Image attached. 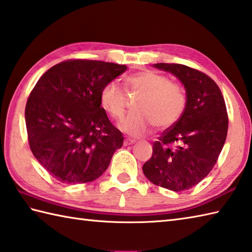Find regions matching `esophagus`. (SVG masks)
Listing matches in <instances>:
<instances>
[{"label": "esophagus", "instance_id": "esophagus-1", "mask_svg": "<svg viewBox=\"0 0 252 252\" xmlns=\"http://www.w3.org/2000/svg\"><path fill=\"white\" fill-rule=\"evenodd\" d=\"M134 142H135V140H132V139H129V137H126L125 141H123V144L126 146V145L133 144V143H134Z\"/></svg>", "mask_w": 252, "mask_h": 252}]
</instances>
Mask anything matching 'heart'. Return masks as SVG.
I'll use <instances>...</instances> for the list:
<instances>
[{"label":"heart","instance_id":"b5f03b06","mask_svg":"<svg viewBox=\"0 0 252 252\" xmlns=\"http://www.w3.org/2000/svg\"><path fill=\"white\" fill-rule=\"evenodd\" d=\"M126 87L141 93L134 103L135 112L119 123V129L132 136L149 133L155 125L160 129L171 126L185 111L187 96L179 84L170 82L164 74L141 71L126 77ZM101 107L113 119L119 120L126 112V97L116 82L107 83L99 94Z\"/></svg>","mask_w":252,"mask_h":252}]
</instances>
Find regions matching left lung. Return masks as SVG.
<instances>
[{"label": "left lung", "mask_w": 252, "mask_h": 252, "mask_svg": "<svg viewBox=\"0 0 252 252\" xmlns=\"http://www.w3.org/2000/svg\"><path fill=\"white\" fill-rule=\"evenodd\" d=\"M154 66L179 78L187 103L180 119L154 142L143 172L156 186L185 191L204 179L218 161L228 130L225 100L218 84L195 68L177 63Z\"/></svg>", "instance_id": "left-lung-1"}]
</instances>
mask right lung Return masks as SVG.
Instances as JSON below:
<instances>
[{
    "label": "right lung",
    "mask_w": 252,
    "mask_h": 252,
    "mask_svg": "<svg viewBox=\"0 0 252 252\" xmlns=\"http://www.w3.org/2000/svg\"><path fill=\"white\" fill-rule=\"evenodd\" d=\"M126 70L117 63L73 59L39 78L25 108L28 143L54 179L86 184L108 168L123 136L108 119L99 94Z\"/></svg>",
    "instance_id": "obj_1"
}]
</instances>
